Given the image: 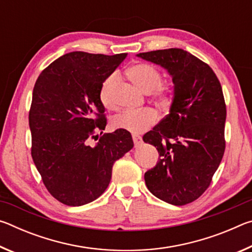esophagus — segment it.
<instances>
[{
  "mask_svg": "<svg viewBox=\"0 0 252 252\" xmlns=\"http://www.w3.org/2000/svg\"><path fill=\"white\" fill-rule=\"evenodd\" d=\"M132 139H133V142L135 144V147H138L142 143V138L140 135H135V134L132 135Z\"/></svg>",
  "mask_w": 252,
  "mask_h": 252,
  "instance_id": "1",
  "label": "esophagus"
}]
</instances>
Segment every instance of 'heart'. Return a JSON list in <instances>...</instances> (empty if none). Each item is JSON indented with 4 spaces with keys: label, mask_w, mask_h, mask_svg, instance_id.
I'll list each match as a JSON object with an SVG mask.
<instances>
[{
    "label": "heart",
    "mask_w": 252,
    "mask_h": 252,
    "mask_svg": "<svg viewBox=\"0 0 252 252\" xmlns=\"http://www.w3.org/2000/svg\"><path fill=\"white\" fill-rule=\"evenodd\" d=\"M127 75L136 87L143 92L151 93L153 99L159 105H167L171 99L172 91L167 85L161 83L162 75L160 71L155 66L146 63L132 65L127 70ZM119 81L118 73H112L106 78L100 88V101L105 108L113 109L116 106L114 99V89ZM158 120V114L152 109H142L139 111L125 110L117 114L112 119V126L114 129H120L140 133L152 126Z\"/></svg>",
    "instance_id": "obj_1"
}]
</instances>
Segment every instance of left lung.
<instances>
[{
  "instance_id": "left-lung-1",
  "label": "left lung",
  "mask_w": 252,
  "mask_h": 252,
  "mask_svg": "<svg viewBox=\"0 0 252 252\" xmlns=\"http://www.w3.org/2000/svg\"><path fill=\"white\" fill-rule=\"evenodd\" d=\"M136 57L167 70L174 84L169 114L143 135L160 156L144 180L162 201L185 206L208 189L222 160L227 116L222 88L207 63L182 49Z\"/></svg>"
}]
</instances>
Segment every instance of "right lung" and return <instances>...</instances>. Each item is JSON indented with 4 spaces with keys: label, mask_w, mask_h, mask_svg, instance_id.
<instances>
[{
    "label": "right lung",
    "mask_w": 252,
    "mask_h": 252,
    "mask_svg": "<svg viewBox=\"0 0 252 252\" xmlns=\"http://www.w3.org/2000/svg\"><path fill=\"white\" fill-rule=\"evenodd\" d=\"M126 57L66 53L45 67L34 85L29 113L32 159L49 192L66 206L99 198L114 162L133 148L130 132L120 129L88 146L106 126L101 85Z\"/></svg>",
    "instance_id": "1"
}]
</instances>
